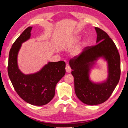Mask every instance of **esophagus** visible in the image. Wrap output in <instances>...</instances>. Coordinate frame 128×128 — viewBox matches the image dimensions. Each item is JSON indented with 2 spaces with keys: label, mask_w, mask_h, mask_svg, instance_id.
I'll return each mask as SVG.
<instances>
[{
  "label": "esophagus",
  "mask_w": 128,
  "mask_h": 128,
  "mask_svg": "<svg viewBox=\"0 0 128 128\" xmlns=\"http://www.w3.org/2000/svg\"><path fill=\"white\" fill-rule=\"evenodd\" d=\"M66 72L68 73L71 72V70H72L71 68H70V67L68 64L66 65Z\"/></svg>",
  "instance_id": "1"
}]
</instances>
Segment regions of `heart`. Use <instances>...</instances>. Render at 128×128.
Here are the masks:
<instances>
[{
    "mask_svg": "<svg viewBox=\"0 0 128 128\" xmlns=\"http://www.w3.org/2000/svg\"><path fill=\"white\" fill-rule=\"evenodd\" d=\"M80 38V36H76L75 37H74V38H73V40H74V41H77V40H79ZM70 42H66V45L68 46V45H69V44H70ZM78 54V53L77 52H75V54Z\"/></svg>",
    "mask_w": 128,
    "mask_h": 128,
    "instance_id": "obj_1",
    "label": "heart"
}]
</instances>
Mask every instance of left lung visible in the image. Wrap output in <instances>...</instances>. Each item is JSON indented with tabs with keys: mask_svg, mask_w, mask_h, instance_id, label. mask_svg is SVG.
<instances>
[{
	"mask_svg": "<svg viewBox=\"0 0 128 128\" xmlns=\"http://www.w3.org/2000/svg\"><path fill=\"white\" fill-rule=\"evenodd\" d=\"M94 28L97 35L96 44L85 48L78 57L69 61L75 94L81 102L91 106L100 104L109 98L120 76V58L115 43L104 31ZM100 58L107 61L108 76L106 80L96 83L90 80L89 72Z\"/></svg>",
	"mask_w": 128,
	"mask_h": 128,
	"instance_id": "1",
	"label": "left lung"
}]
</instances>
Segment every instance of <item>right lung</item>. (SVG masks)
I'll use <instances>...</instances> for the list:
<instances>
[{
	"instance_id": "obj_1",
	"label": "right lung",
	"mask_w": 128,
	"mask_h": 128,
	"mask_svg": "<svg viewBox=\"0 0 128 128\" xmlns=\"http://www.w3.org/2000/svg\"><path fill=\"white\" fill-rule=\"evenodd\" d=\"M32 27L20 34L10 49L8 72L14 88L21 98L34 106H43L55 95L56 86L66 74V62H49L35 73L25 74L18 68V56L22 43L30 38Z\"/></svg>"
}]
</instances>
